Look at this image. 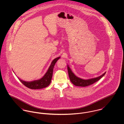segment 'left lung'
I'll return each instance as SVG.
<instances>
[{"instance_id": "8db88e82", "label": "left lung", "mask_w": 124, "mask_h": 124, "mask_svg": "<svg viewBox=\"0 0 124 124\" xmlns=\"http://www.w3.org/2000/svg\"><path fill=\"white\" fill-rule=\"evenodd\" d=\"M67 69L68 71L69 76V78L70 79L71 82L75 86H82V87H85L89 86L90 85H91L94 83L96 82L98 80H99L101 78H102L105 74H106V72H105L104 73H103L102 75H101L100 76H98L96 78L89 79L87 80H84L81 78H80L78 77H77L71 71L69 67V65L67 66Z\"/></svg>"}]
</instances>
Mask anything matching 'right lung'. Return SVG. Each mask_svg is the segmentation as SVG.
<instances>
[{
  "label": "right lung",
  "mask_w": 124,
  "mask_h": 124,
  "mask_svg": "<svg viewBox=\"0 0 124 124\" xmlns=\"http://www.w3.org/2000/svg\"><path fill=\"white\" fill-rule=\"evenodd\" d=\"M60 58V57L54 59L51 63L48 70L45 75L40 79L31 82H26L18 78L19 81L26 87L31 89H39L47 87L51 83L53 77V68L57 61Z\"/></svg>",
  "instance_id": "obj_1"
}]
</instances>
